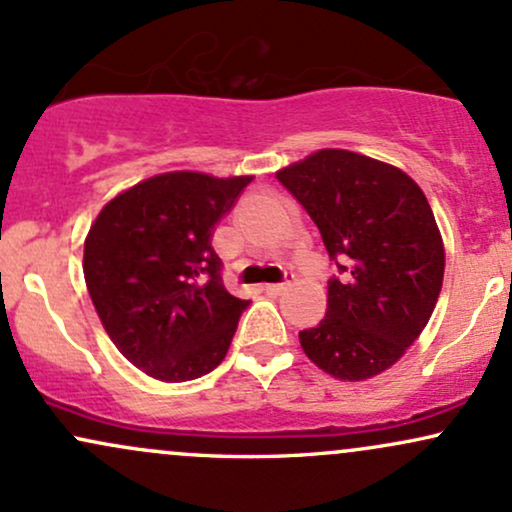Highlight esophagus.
I'll list each match as a JSON object with an SVG mask.
<instances>
[{"label":"esophagus","mask_w":512,"mask_h":512,"mask_svg":"<svg viewBox=\"0 0 512 512\" xmlns=\"http://www.w3.org/2000/svg\"><path fill=\"white\" fill-rule=\"evenodd\" d=\"M262 291L267 293V296H281V293L286 291V284H264Z\"/></svg>","instance_id":"1"}]
</instances>
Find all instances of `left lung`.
I'll list each match as a JSON object with an SVG mask.
<instances>
[{"mask_svg": "<svg viewBox=\"0 0 512 512\" xmlns=\"http://www.w3.org/2000/svg\"><path fill=\"white\" fill-rule=\"evenodd\" d=\"M320 228L342 279L327 315L298 334L305 356L344 383L385 373L419 339L445 272L443 236L404 170L356 151L320 149L276 170Z\"/></svg>", "mask_w": 512, "mask_h": 512, "instance_id": "8db88e82", "label": "left lung"}]
</instances>
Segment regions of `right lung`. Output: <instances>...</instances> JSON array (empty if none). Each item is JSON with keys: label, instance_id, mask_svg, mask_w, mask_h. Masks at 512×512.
Here are the masks:
<instances>
[{"label": "right lung", "instance_id": "1", "mask_svg": "<svg viewBox=\"0 0 512 512\" xmlns=\"http://www.w3.org/2000/svg\"><path fill=\"white\" fill-rule=\"evenodd\" d=\"M252 175L173 170L110 199L84 243V279L105 332L161 383L207 375L226 358L248 301L221 284L211 233Z\"/></svg>", "mask_w": 512, "mask_h": 512}]
</instances>
